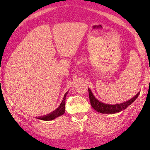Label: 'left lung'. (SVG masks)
<instances>
[{"label":"left lung","instance_id":"8db88e82","mask_svg":"<svg viewBox=\"0 0 150 150\" xmlns=\"http://www.w3.org/2000/svg\"><path fill=\"white\" fill-rule=\"evenodd\" d=\"M88 91H89V100L90 102H91V106L96 110V111L103 114H115L117 113V112L122 111V110L126 109L128 106H130V104L138 98L139 93H140V91H139L136 96H134V97L131 98V99L128 100V101L122 102V103L116 104H108L104 103V102H102L101 101H99V100L94 96L89 88L88 89Z\"/></svg>","mask_w":150,"mask_h":150}]
</instances>
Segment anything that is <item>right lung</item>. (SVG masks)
Here are the masks:
<instances>
[{
	"instance_id": "right-lung-1",
	"label": "right lung",
	"mask_w": 150,
	"mask_h": 150,
	"mask_svg": "<svg viewBox=\"0 0 150 150\" xmlns=\"http://www.w3.org/2000/svg\"><path fill=\"white\" fill-rule=\"evenodd\" d=\"M67 93H68V91H67L66 93H65L62 102H61L60 105H59V106L57 108V109L53 110L52 112H50V113H49L48 115H44V116L38 117L36 118H38L39 120H44V121H51V120H54V119L58 117L63 115L65 113V98H66V96Z\"/></svg>"
}]
</instances>
